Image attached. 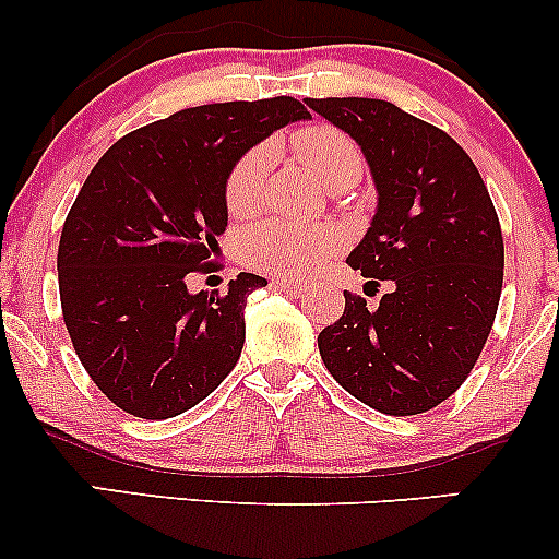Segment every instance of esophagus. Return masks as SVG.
<instances>
[{
	"mask_svg": "<svg viewBox=\"0 0 559 559\" xmlns=\"http://www.w3.org/2000/svg\"><path fill=\"white\" fill-rule=\"evenodd\" d=\"M273 286L278 288V292L288 294V297H301V294L307 292L305 284H299V281H288V278H281V281H275Z\"/></svg>",
	"mask_w": 559,
	"mask_h": 559,
	"instance_id": "1",
	"label": "esophagus"
}]
</instances>
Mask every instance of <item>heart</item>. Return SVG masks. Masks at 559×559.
<instances>
[{
    "label": "heart",
    "instance_id": "1",
    "mask_svg": "<svg viewBox=\"0 0 559 559\" xmlns=\"http://www.w3.org/2000/svg\"><path fill=\"white\" fill-rule=\"evenodd\" d=\"M294 152L320 183L336 189L357 183L362 176V152L344 131L333 126H310L294 133ZM273 146L258 144L243 152L226 181V204L234 215H249L265 199ZM342 247V236L331 228H301L286 221H265L243 230L239 254L262 273L305 278L316 273Z\"/></svg>",
    "mask_w": 559,
    "mask_h": 559
}]
</instances>
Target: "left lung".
<instances>
[{
	"instance_id": "obj_1",
	"label": "left lung",
	"mask_w": 559,
	"mask_h": 559,
	"mask_svg": "<svg viewBox=\"0 0 559 559\" xmlns=\"http://www.w3.org/2000/svg\"><path fill=\"white\" fill-rule=\"evenodd\" d=\"M305 102L357 141L376 183V215L346 262L394 284L376 310L344 292L320 357L378 413H426L463 386L489 338L504 275L497 210L473 159L436 126L383 99Z\"/></svg>"
}]
</instances>
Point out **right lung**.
Returning a JSON list of instances; mask_svg holds the SVG:
<instances>
[{
  "instance_id": "right-lung-1",
  "label": "right lung",
  "mask_w": 559,
  "mask_h": 559,
  "mask_svg": "<svg viewBox=\"0 0 559 559\" xmlns=\"http://www.w3.org/2000/svg\"><path fill=\"white\" fill-rule=\"evenodd\" d=\"M310 112L292 96L189 107L102 155L57 249L70 342L107 400L146 420L186 413L221 386L243 346L254 273L226 294L186 286L228 226L226 181L243 152Z\"/></svg>"
}]
</instances>
